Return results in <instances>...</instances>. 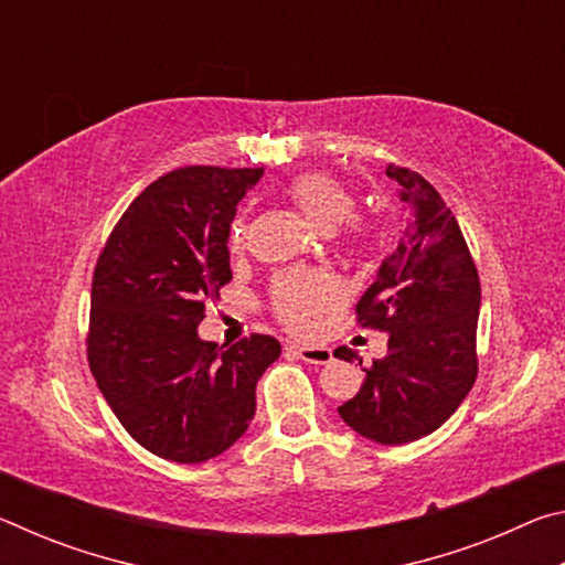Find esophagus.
Instances as JSON below:
<instances>
[{
    "instance_id": "esophagus-1",
    "label": "esophagus",
    "mask_w": 565,
    "mask_h": 565,
    "mask_svg": "<svg viewBox=\"0 0 565 565\" xmlns=\"http://www.w3.org/2000/svg\"><path fill=\"white\" fill-rule=\"evenodd\" d=\"M291 351L306 363H317V366H323V363H329L333 359L329 347H291Z\"/></svg>"
}]
</instances>
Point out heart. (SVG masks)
<instances>
[{
  "label": "heart",
  "instance_id": "1",
  "mask_svg": "<svg viewBox=\"0 0 565 565\" xmlns=\"http://www.w3.org/2000/svg\"><path fill=\"white\" fill-rule=\"evenodd\" d=\"M286 196L294 206L321 228L333 232L341 226V242L351 252L366 254L379 244V224L371 218H353L356 194L329 171H303L286 184ZM246 244V218L236 214L228 224V246L242 252ZM339 299V286L329 274L313 269H289L276 274L266 294V306L274 319L294 333H309L323 311Z\"/></svg>",
  "mask_w": 565,
  "mask_h": 565
}]
</instances>
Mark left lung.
<instances>
[{
    "label": "left lung",
    "instance_id": "1",
    "mask_svg": "<svg viewBox=\"0 0 565 565\" xmlns=\"http://www.w3.org/2000/svg\"><path fill=\"white\" fill-rule=\"evenodd\" d=\"M386 174L401 186L408 226L356 303V323L386 331L388 353L363 369L366 381L339 416L363 438L401 446L434 434L473 386L481 281L441 194L406 167L391 164ZM337 356L359 353L341 347Z\"/></svg>",
    "mask_w": 565,
    "mask_h": 565
}]
</instances>
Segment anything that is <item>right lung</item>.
I'll return each instance as SVG.
<instances>
[{
	"instance_id": "1",
	"label": "right lung",
	"mask_w": 565,
	"mask_h": 565,
	"mask_svg": "<svg viewBox=\"0 0 565 565\" xmlns=\"http://www.w3.org/2000/svg\"><path fill=\"white\" fill-rule=\"evenodd\" d=\"M262 167H179L114 224L92 276L87 361L127 434L159 458L202 463L248 428L274 337L202 341L206 303L232 281L228 224Z\"/></svg>"
}]
</instances>
